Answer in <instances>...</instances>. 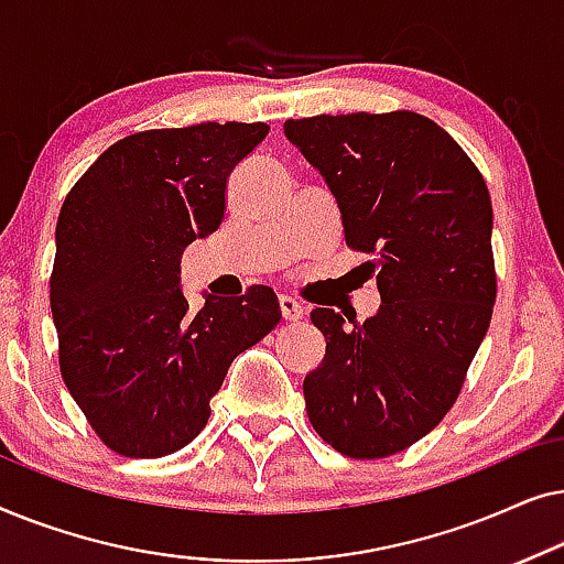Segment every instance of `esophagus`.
Returning a JSON list of instances; mask_svg holds the SVG:
<instances>
[{
    "instance_id": "esophagus-1",
    "label": "esophagus",
    "mask_w": 564,
    "mask_h": 564,
    "mask_svg": "<svg viewBox=\"0 0 564 564\" xmlns=\"http://www.w3.org/2000/svg\"><path fill=\"white\" fill-rule=\"evenodd\" d=\"M280 313H282L284 321H300L305 315L303 305H300L297 300L290 297V295H280Z\"/></svg>"
}]
</instances>
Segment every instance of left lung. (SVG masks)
<instances>
[{
    "mask_svg": "<svg viewBox=\"0 0 564 564\" xmlns=\"http://www.w3.org/2000/svg\"><path fill=\"white\" fill-rule=\"evenodd\" d=\"M284 135L328 184L351 249L372 253L382 305L346 328L315 307L326 357L305 375L307 419L354 459L419 442L449 413L496 305L492 205L459 143L415 112L288 120Z\"/></svg>",
    "mask_w": 564,
    "mask_h": 564,
    "instance_id": "8db88e82",
    "label": "left lung"
}]
</instances>
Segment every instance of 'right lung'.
<instances>
[{"instance_id":"1","label":"right lung","mask_w":564,"mask_h":564,"mask_svg":"<svg viewBox=\"0 0 564 564\" xmlns=\"http://www.w3.org/2000/svg\"><path fill=\"white\" fill-rule=\"evenodd\" d=\"M264 122L143 130L112 143L61 207L51 313L68 392L126 457L187 446L210 419L230 361L280 323L272 288L205 295L192 313L182 253L215 234L226 182Z\"/></svg>"}]
</instances>
